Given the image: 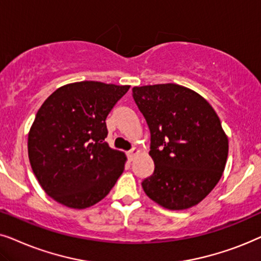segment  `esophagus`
<instances>
[{"mask_svg": "<svg viewBox=\"0 0 261 261\" xmlns=\"http://www.w3.org/2000/svg\"><path fill=\"white\" fill-rule=\"evenodd\" d=\"M138 152H140V150H138V149H136V148L131 149L130 151H127V159L130 160V161H133V160L136 158V155L138 154Z\"/></svg>", "mask_w": 261, "mask_h": 261, "instance_id": "34e87169", "label": "esophagus"}]
</instances>
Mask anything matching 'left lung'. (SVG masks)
Segmentation results:
<instances>
[{
	"mask_svg": "<svg viewBox=\"0 0 261 261\" xmlns=\"http://www.w3.org/2000/svg\"><path fill=\"white\" fill-rule=\"evenodd\" d=\"M135 102L150 131L154 173L142 181L147 196L166 209L197 205L223 174L228 137L209 102L175 83L134 87Z\"/></svg>",
	"mask_w": 261,
	"mask_h": 261,
	"instance_id": "obj_1",
	"label": "left lung"
}]
</instances>
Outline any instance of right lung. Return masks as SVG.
I'll return each instance as SVG.
<instances>
[{
  "label": "right lung",
  "instance_id": "1",
  "mask_svg": "<svg viewBox=\"0 0 261 261\" xmlns=\"http://www.w3.org/2000/svg\"><path fill=\"white\" fill-rule=\"evenodd\" d=\"M128 88L96 81L69 83L38 110L29 134V159L52 199L86 209L112 190L126 156L105 142V120Z\"/></svg>",
  "mask_w": 261,
  "mask_h": 261
}]
</instances>
